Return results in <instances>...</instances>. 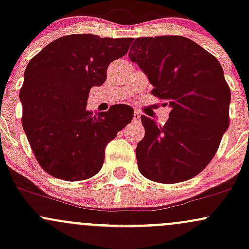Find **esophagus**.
Returning a JSON list of instances; mask_svg holds the SVG:
<instances>
[{
    "label": "esophagus",
    "mask_w": 249,
    "mask_h": 249,
    "mask_svg": "<svg viewBox=\"0 0 249 249\" xmlns=\"http://www.w3.org/2000/svg\"><path fill=\"white\" fill-rule=\"evenodd\" d=\"M141 121V113L138 111H134L133 113V122H139Z\"/></svg>",
    "instance_id": "esophagus-1"
}]
</instances>
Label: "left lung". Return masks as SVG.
I'll return each instance as SVG.
<instances>
[{"label":"left lung","instance_id":"left-lung-1","mask_svg":"<svg viewBox=\"0 0 249 249\" xmlns=\"http://www.w3.org/2000/svg\"><path fill=\"white\" fill-rule=\"evenodd\" d=\"M171 107L164 125L142 116L145 136L136 148L145 178L174 184L210 164L230 125L231 90L218 59L182 36L139 37L128 53ZM166 105V103H165Z\"/></svg>","mask_w":249,"mask_h":249}]
</instances>
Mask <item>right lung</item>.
<instances>
[{
  "mask_svg": "<svg viewBox=\"0 0 249 249\" xmlns=\"http://www.w3.org/2000/svg\"><path fill=\"white\" fill-rule=\"evenodd\" d=\"M132 38L92 34L59 37L28 63L19 90L22 125L37 161L67 181L93 177L105 147L133 118L126 104L107 112L87 110L89 92L107 79L108 64L127 53Z\"/></svg>",
  "mask_w": 249,
  "mask_h": 249,
  "instance_id": "right-lung-1",
  "label": "right lung"
}]
</instances>
